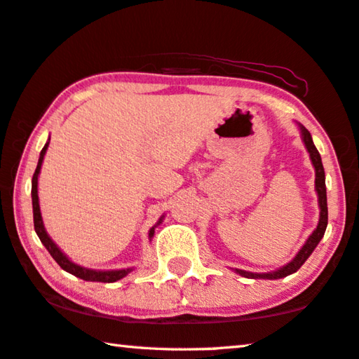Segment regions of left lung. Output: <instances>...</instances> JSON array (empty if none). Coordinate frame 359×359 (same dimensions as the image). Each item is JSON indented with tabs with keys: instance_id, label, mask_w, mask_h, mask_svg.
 <instances>
[{
	"instance_id": "obj_1",
	"label": "left lung",
	"mask_w": 359,
	"mask_h": 359,
	"mask_svg": "<svg viewBox=\"0 0 359 359\" xmlns=\"http://www.w3.org/2000/svg\"><path fill=\"white\" fill-rule=\"evenodd\" d=\"M300 130H302V137H304V142H305V147L310 153L311 163H313V166H315V170H316L315 187H316V191H318V201H320V209H321L320 224H318L316 230L311 233L309 240H306V243L304 244V248L299 251V254L295 255V257L291 262H289L287 265H284L283 269L276 270V271H271V273H251V271H244V270H236V273H240V275L244 276V278H254V280H257V278H262V280H280V278H284V276L291 275V273H295L300 269V266L305 264V260L310 257V254L315 251L318 243H320L321 238L324 236V231H326V226H327V198H326V180H324V168H323V163H321V156H320V151L316 150L315 144H313V139H311L310 133L302 126V124H300Z\"/></svg>"
}]
</instances>
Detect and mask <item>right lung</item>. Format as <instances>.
I'll return each mask as SVG.
<instances>
[{"label": "right lung", "mask_w": 359, "mask_h": 359, "mask_svg": "<svg viewBox=\"0 0 359 359\" xmlns=\"http://www.w3.org/2000/svg\"><path fill=\"white\" fill-rule=\"evenodd\" d=\"M48 145H44V149L39 153V159H38V166L35 174H33V179H32V203H33V224H35V231L39 240L44 244V248L48 249L49 254L53 255V259L57 262V264L60 265V269H64L65 271L72 273V275H75L78 278H81L84 281H99V283H115L118 280H121L128 275V273L133 270V269H126V270H111V271H97V270H89V269H84V266H79L76 264H73L72 260H68L67 255L60 251L59 248L55 246V243L50 240L48 236L46 230H44V225H43V219H41V212H39V203H38V174H39V169H41V163H43V158H44V153L48 150ZM161 222V219H159ZM158 222V224H159ZM155 235V226L150 230V238Z\"/></svg>", "instance_id": "add662e5"}]
</instances>
